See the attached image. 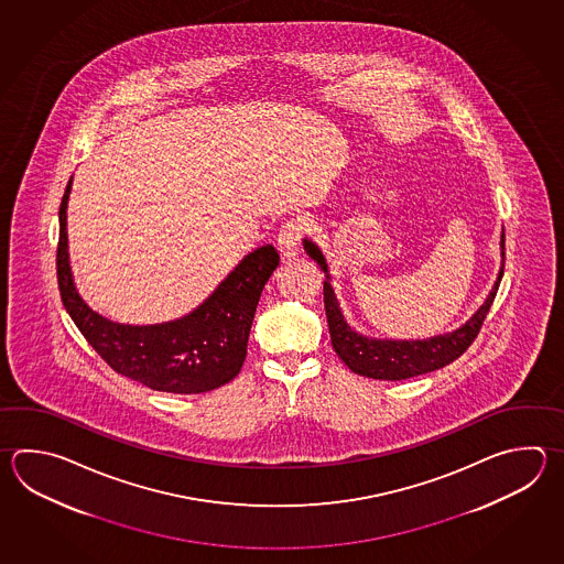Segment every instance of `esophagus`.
I'll use <instances>...</instances> for the list:
<instances>
[{"label": "esophagus", "mask_w": 564, "mask_h": 564, "mask_svg": "<svg viewBox=\"0 0 564 564\" xmlns=\"http://www.w3.org/2000/svg\"><path fill=\"white\" fill-rule=\"evenodd\" d=\"M301 235H303V223L301 220H288L279 235H276V247L285 257H293L300 247Z\"/></svg>", "instance_id": "obj_1"}]
</instances>
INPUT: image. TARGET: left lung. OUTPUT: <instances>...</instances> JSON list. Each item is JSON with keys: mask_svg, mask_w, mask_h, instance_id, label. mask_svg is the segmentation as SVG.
I'll return each instance as SVG.
<instances>
[{"mask_svg": "<svg viewBox=\"0 0 564 564\" xmlns=\"http://www.w3.org/2000/svg\"><path fill=\"white\" fill-rule=\"evenodd\" d=\"M303 249L313 261H317L325 273L323 301H325V315L329 323L335 354L354 373L364 378H373V380H408L427 371H436L452 364L454 359H458L480 332L490 305L495 301L498 285L505 275V232H502L500 237L502 263L496 276L495 288L488 293L480 310L476 311L462 327L449 334L434 335L427 339H410V341L408 339H373L368 335L357 334L356 329H351L345 322L344 313L339 310V301L335 297L334 288L329 283L332 275L322 249L311 239H303Z\"/></svg>", "mask_w": 564, "mask_h": 564, "instance_id": "left-lung-1", "label": "left lung"}]
</instances>
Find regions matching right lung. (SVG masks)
Masks as SVG:
<instances>
[{"label": "right lung", "instance_id": "1", "mask_svg": "<svg viewBox=\"0 0 564 564\" xmlns=\"http://www.w3.org/2000/svg\"><path fill=\"white\" fill-rule=\"evenodd\" d=\"M72 178L59 205L58 288L72 322L98 356L120 376L150 390L203 393L229 383L242 368L257 303L279 264L273 245L245 254L207 300L173 322L128 325L110 322L82 300L68 254Z\"/></svg>", "mask_w": 564, "mask_h": 564}]
</instances>
